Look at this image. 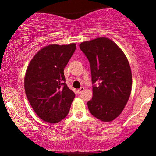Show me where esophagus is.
Returning <instances> with one entry per match:
<instances>
[{
	"mask_svg": "<svg viewBox=\"0 0 156 156\" xmlns=\"http://www.w3.org/2000/svg\"><path fill=\"white\" fill-rule=\"evenodd\" d=\"M83 90H84L83 87H80V89H78V91H77V92H78V94H80V93H82V92H83Z\"/></svg>",
	"mask_w": 156,
	"mask_h": 156,
	"instance_id": "34e87169",
	"label": "esophagus"
}]
</instances>
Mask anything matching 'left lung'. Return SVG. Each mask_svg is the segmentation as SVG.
Segmentation results:
<instances>
[{"instance_id": "1", "label": "left lung", "mask_w": 156, "mask_h": 156, "mask_svg": "<svg viewBox=\"0 0 156 156\" xmlns=\"http://www.w3.org/2000/svg\"><path fill=\"white\" fill-rule=\"evenodd\" d=\"M79 47L90 64L94 84L92 98L87 102L89 112L103 122L114 120L123 111L131 92L129 62L117 44L105 37L81 42Z\"/></svg>"}]
</instances>
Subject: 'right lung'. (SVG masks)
I'll use <instances>...</instances> for the list:
<instances>
[{"label": "right lung", "instance_id": "obj_1", "mask_svg": "<svg viewBox=\"0 0 156 156\" xmlns=\"http://www.w3.org/2000/svg\"><path fill=\"white\" fill-rule=\"evenodd\" d=\"M76 44H50L37 53L27 67L24 87L32 108L42 120L57 123L69 113L75 93L65 83L64 69Z\"/></svg>", "mask_w": 156, "mask_h": 156}]
</instances>
